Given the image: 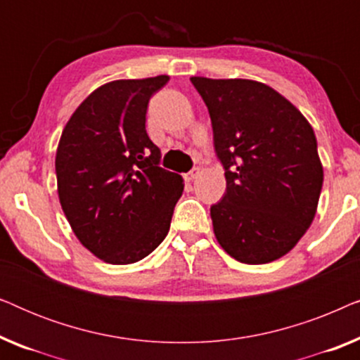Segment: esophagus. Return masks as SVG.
<instances>
[{"mask_svg": "<svg viewBox=\"0 0 360 360\" xmlns=\"http://www.w3.org/2000/svg\"><path fill=\"white\" fill-rule=\"evenodd\" d=\"M198 175H200V169H198V167H196V169L190 170L188 174H185V180H186V181H193Z\"/></svg>", "mask_w": 360, "mask_h": 360, "instance_id": "34e87169", "label": "esophagus"}]
</instances>
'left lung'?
Instances as JSON below:
<instances>
[{
    "label": "left lung",
    "instance_id": "left-lung-1",
    "mask_svg": "<svg viewBox=\"0 0 360 360\" xmlns=\"http://www.w3.org/2000/svg\"><path fill=\"white\" fill-rule=\"evenodd\" d=\"M208 108L226 193L211 206L214 236L243 264L290 252L316 214L323 165L316 136L287 98L260 82L190 78Z\"/></svg>",
    "mask_w": 360,
    "mask_h": 360
}]
</instances>
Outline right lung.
Listing matches in <instances>:
<instances>
[{
    "instance_id": "right-lung-1",
    "label": "right lung",
    "mask_w": 360,
    "mask_h": 360,
    "mask_svg": "<svg viewBox=\"0 0 360 360\" xmlns=\"http://www.w3.org/2000/svg\"><path fill=\"white\" fill-rule=\"evenodd\" d=\"M167 75L96 88L63 127L56 155L62 210L78 240L112 265L134 264L165 239L184 179L162 169L146 131Z\"/></svg>"
}]
</instances>
